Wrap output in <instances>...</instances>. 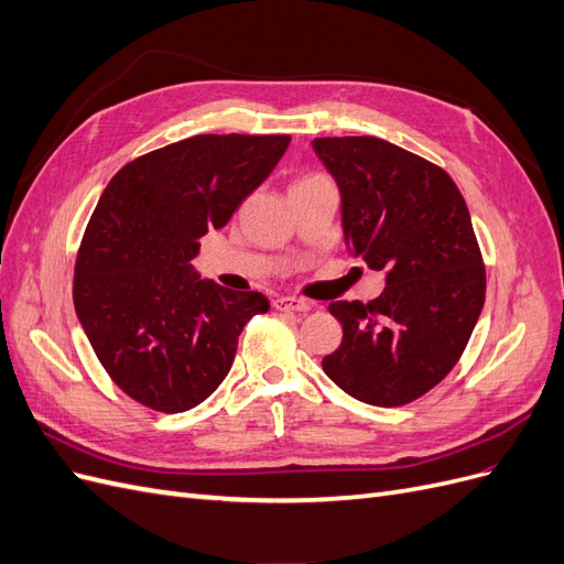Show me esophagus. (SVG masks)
<instances>
[{
    "instance_id": "34e87169",
    "label": "esophagus",
    "mask_w": 564,
    "mask_h": 564,
    "mask_svg": "<svg viewBox=\"0 0 564 564\" xmlns=\"http://www.w3.org/2000/svg\"><path fill=\"white\" fill-rule=\"evenodd\" d=\"M275 308L282 313H308L311 303L303 299H296V296H282L275 301Z\"/></svg>"
}]
</instances>
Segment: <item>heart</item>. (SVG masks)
<instances>
[{
  "instance_id": "obj_1",
  "label": "heart",
  "mask_w": 564,
  "mask_h": 564,
  "mask_svg": "<svg viewBox=\"0 0 564 564\" xmlns=\"http://www.w3.org/2000/svg\"><path fill=\"white\" fill-rule=\"evenodd\" d=\"M313 181H322V176H317V174H313V176H303V178H299L294 185H301V183H313Z\"/></svg>"
}]
</instances>
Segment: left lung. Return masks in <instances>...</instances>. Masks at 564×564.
<instances>
[{
    "label": "left lung",
    "instance_id": "left-lung-1",
    "mask_svg": "<svg viewBox=\"0 0 564 564\" xmlns=\"http://www.w3.org/2000/svg\"><path fill=\"white\" fill-rule=\"evenodd\" d=\"M313 150L340 191L350 253L386 272L379 299L329 303L344 338L322 369L355 400L409 404L454 369L485 305L466 199L445 169L373 135Z\"/></svg>",
    "mask_w": 564,
    "mask_h": 564
}]
</instances>
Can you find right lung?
Segmentation results:
<instances>
[{
  "label": "right lung",
  "mask_w": 564,
  "mask_h": 564,
  "mask_svg": "<svg viewBox=\"0 0 564 564\" xmlns=\"http://www.w3.org/2000/svg\"><path fill=\"white\" fill-rule=\"evenodd\" d=\"M292 135L202 133L129 162L84 230L75 311L110 379L143 406L178 414L228 377L245 324L270 303L199 280V237L224 228Z\"/></svg>",
  "instance_id": "1"
}]
</instances>
